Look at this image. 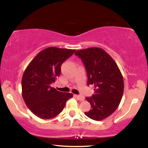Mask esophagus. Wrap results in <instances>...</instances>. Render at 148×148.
Instances as JSON below:
<instances>
[{
    "label": "esophagus",
    "mask_w": 148,
    "mask_h": 148,
    "mask_svg": "<svg viewBox=\"0 0 148 148\" xmlns=\"http://www.w3.org/2000/svg\"><path fill=\"white\" fill-rule=\"evenodd\" d=\"M76 97L80 101H84V99H85L84 97L81 96V95H76Z\"/></svg>",
    "instance_id": "34e87169"
}]
</instances>
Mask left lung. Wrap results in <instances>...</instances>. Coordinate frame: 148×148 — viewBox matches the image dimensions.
Returning a JSON list of instances; mask_svg holds the SVG:
<instances>
[{
    "mask_svg": "<svg viewBox=\"0 0 148 148\" xmlns=\"http://www.w3.org/2000/svg\"><path fill=\"white\" fill-rule=\"evenodd\" d=\"M79 57L86 66L87 84L94 86V94L86 99L91 108L85 112L95 121H101L112 115L118 108L124 90L123 77L116 62L100 47L77 50Z\"/></svg>",
    "mask_w": 148,
    "mask_h": 148,
    "instance_id": "obj_1",
    "label": "left lung"
}]
</instances>
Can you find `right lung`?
<instances>
[{
	"instance_id": "obj_1",
	"label": "right lung",
	"mask_w": 148,
	"mask_h": 148,
	"mask_svg": "<svg viewBox=\"0 0 148 148\" xmlns=\"http://www.w3.org/2000/svg\"><path fill=\"white\" fill-rule=\"evenodd\" d=\"M76 49L49 47L42 50L27 66L21 79L22 96L35 116L48 119L62 112L66 101L73 97L51 87L61 72V64Z\"/></svg>"
}]
</instances>
